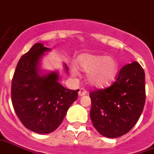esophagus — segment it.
Returning a JSON list of instances; mask_svg holds the SVG:
<instances>
[{"mask_svg":"<svg viewBox=\"0 0 154 154\" xmlns=\"http://www.w3.org/2000/svg\"><path fill=\"white\" fill-rule=\"evenodd\" d=\"M88 93V91L86 90L85 88H79V96H84L85 94Z\"/></svg>","mask_w":154,"mask_h":154,"instance_id":"esophagus-1","label":"esophagus"}]
</instances>
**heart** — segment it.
I'll list each match as a JSON object with an SVG mask.
<instances>
[{
  "mask_svg": "<svg viewBox=\"0 0 154 154\" xmlns=\"http://www.w3.org/2000/svg\"><path fill=\"white\" fill-rule=\"evenodd\" d=\"M77 66L84 72L88 73L89 84L95 87L109 85L115 79L118 69L115 59L96 55L81 56L77 61Z\"/></svg>",
  "mask_w": 154,
  "mask_h": 154,
  "instance_id": "obj_1",
  "label": "heart"
}]
</instances>
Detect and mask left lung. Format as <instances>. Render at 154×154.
I'll list each match as a JSON object with an SVG mask.
<instances>
[{"mask_svg": "<svg viewBox=\"0 0 154 154\" xmlns=\"http://www.w3.org/2000/svg\"><path fill=\"white\" fill-rule=\"evenodd\" d=\"M90 118L103 136L117 138L136 124L145 104V74L137 61L120 69L109 87L91 91Z\"/></svg>", "mask_w": 154, "mask_h": 154, "instance_id": "8db88e82", "label": "left lung"}]
</instances>
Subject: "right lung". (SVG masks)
<instances>
[{"label": "right lung", "mask_w": 154, "mask_h": 154, "mask_svg": "<svg viewBox=\"0 0 154 154\" xmlns=\"http://www.w3.org/2000/svg\"><path fill=\"white\" fill-rule=\"evenodd\" d=\"M48 50L42 43L33 45L19 60L11 83L14 112L27 129L38 134H49L57 129L78 97L79 89L60 85L57 72L39 75V60Z\"/></svg>", "instance_id": "right-lung-1"}]
</instances>
